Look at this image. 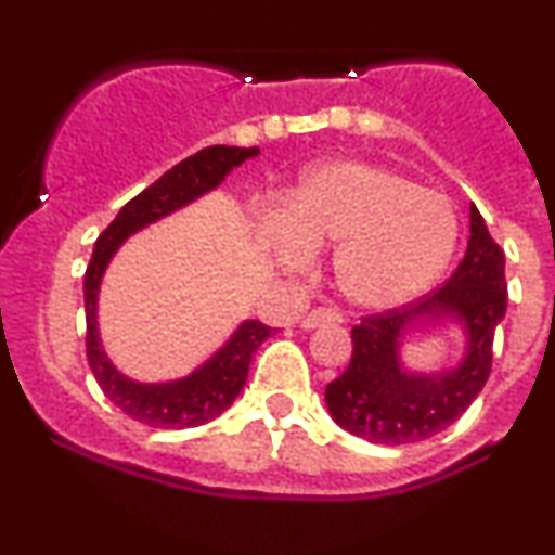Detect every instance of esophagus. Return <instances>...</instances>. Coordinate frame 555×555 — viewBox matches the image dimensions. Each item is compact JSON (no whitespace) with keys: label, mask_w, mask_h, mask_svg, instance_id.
<instances>
[{"label":"esophagus","mask_w":555,"mask_h":555,"mask_svg":"<svg viewBox=\"0 0 555 555\" xmlns=\"http://www.w3.org/2000/svg\"><path fill=\"white\" fill-rule=\"evenodd\" d=\"M336 323H341V313L339 310H331V308H315L302 318V328H308V331L318 328V326H336Z\"/></svg>","instance_id":"1"}]
</instances>
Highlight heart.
Masks as SVG:
<instances>
[{
  "label": "heart",
  "mask_w": 555,
  "mask_h": 555,
  "mask_svg": "<svg viewBox=\"0 0 555 555\" xmlns=\"http://www.w3.org/2000/svg\"><path fill=\"white\" fill-rule=\"evenodd\" d=\"M273 242L292 269L308 266L315 247L339 242L334 273L341 295L360 308H393L428 289L449 266L456 214L449 197L399 171L339 162L302 177Z\"/></svg>",
  "instance_id": "b5f03b06"
}]
</instances>
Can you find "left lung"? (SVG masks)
Segmentation results:
<instances>
[{
	"instance_id": "8db88e82",
	"label": "left lung",
	"mask_w": 555,
	"mask_h": 555,
	"mask_svg": "<svg viewBox=\"0 0 555 555\" xmlns=\"http://www.w3.org/2000/svg\"><path fill=\"white\" fill-rule=\"evenodd\" d=\"M503 250L477 208H469V242L451 279L401 308L365 315L352 328V360L326 386L331 417L373 443H412L436 436L464 415L493 365L495 328L506 313ZM456 317L468 354L454 372L415 376L400 371L398 339L420 317Z\"/></svg>"
}]
</instances>
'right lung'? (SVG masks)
<instances>
[{
  "label": "right lung",
  "instance_id": "add662e5",
  "mask_svg": "<svg viewBox=\"0 0 555 555\" xmlns=\"http://www.w3.org/2000/svg\"><path fill=\"white\" fill-rule=\"evenodd\" d=\"M258 154V149H237V145H211V149L197 151L177 167L164 171L154 184H149L130 203H125L117 219L95 240L91 263L86 269V282H82V289H86L88 365H91L101 391L138 423L164 430L195 428V425L211 423L237 399L247 380L253 354L276 328L260 321H245L234 331L232 339L188 378L171 380V384H135V380L125 378L101 349L99 326H95V299H99L101 276H104L117 247L132 232L188 206L197 195L214 190L245 158Z\"/></svg>",
  "mask_w": 555,
  "mask_h": 555
}]
</instances>
